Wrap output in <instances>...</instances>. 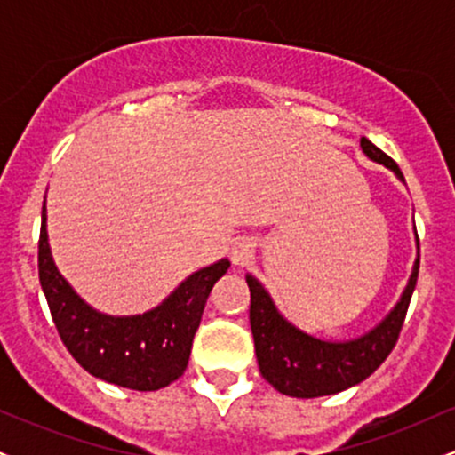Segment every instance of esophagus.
<instances>
[{
  "mask_svg": "<svg viewBox=\"0 0 455 455\" xmlns=\"http://www.w3.org/2000/svg\"><path fill=\"white\" fill-rule=\"evenodd\" d=\"M231 259L237 267H245L248 263H252L254 259L252 242H248V239H239V242H235L231 248Z\"/></svg>",
  "mask_w": 455,
  "mask_h": 455,
  "instance_id": "obj_1",
  "label": "esophagus"
}]
</instances>
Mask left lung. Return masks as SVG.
Listing matches in <instances>:
<instances>
[{
  "instance_id": "obj_1",
  "label": "left lung",
  "mask_w": 455,
  "mask_h": 455,
  "mask_svg": "<svg viewBox=\"0 0 455 455\" xmlns=\"http://www.w3.org/2000/svg\"><path fill=\"white\" fill-rule=\"evenodd\" d=\"M362 149L370 160L387 166L400 181H404L398 164L372 140L362 137ZM417 274H419V257L412 265L409 284L394 310L368 333L344 342L321 340L301 331L280 315L265 286L254 275H245L250 286V327H252L254 351L263 379L291 398H321L362 383L387 359L391 348L398 342L402 323L417 284Z\"/></svg>"
}]
</instances>
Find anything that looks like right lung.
Returning <instances> with one entry per match:
<instances>
[{"mask_svg": "<svg viewBox=\"0 0 455 455\" xmlns=\"http://www.w3.org/2000/svg\"><path fill=\"white\" fill-rule=\"evenodd\" d=\"M228 267V259H222L195 271L143 315H102L85 304L55 267L46 235V203L43 205L38 274L61 342L92 377L119 387L156 391L184 374L207 297Z\"/></svg>", "mask_w": 455, "mask_h": 455, "instance_id": "obj_1", "label": "right lung"}]
</instances>
